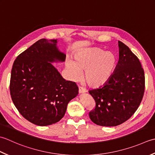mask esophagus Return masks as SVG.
<instances>
[{
  "mask_svg": "<svg viewBox=\"0 0 155 155\" xmlns=\"http://www.w3.org/2000/svg\"><path fill=\"white\" fill-rule=\"evenodd\" d=\"M86 92V90L84 89L82 87H79V94H84Z\"/></svg>",
  "mask_w": 155,
  "mask_h": 155,
  "instance_id": "obj_1",
  "label": "esophagus"
}]
</instances>
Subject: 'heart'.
I'll use <instances>...</instances> for the list:
<instances>
[{
	"mask_svg": "<svg viewBox=\"0 0 155 155\" xmlns=\"http://www.w3.org/2000/svg\"><path fill=\"white\" fill-rule=\"evenodd\" d=\"M74 61L67 59L65 67L72 80H77L84 72L83 80L88 86L97 88L103 86L111 78L117 65V57L110 51L99 47L81 50L75 53Z\"/></svg>",
	"mask_w": 155,
	"mask_h": 155,
	"instance_id": "1",
	"label": "heart"
}]
</instances>
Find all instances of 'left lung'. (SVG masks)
<instances>
[{
	"label": "left lung",
	"instance_id": "8db88e82",
	"mask_svg": "<svg viewBox=\"0 0 155 155\" xmlns=\"http://www.w3.org/2000/svg\"><path fill=\"white\" fill-rule=\"evenodd\" d=\"M118 47L119 60L111 78L103 86L89 91L96 102L90 118L102 126H116L127 120L144 95V73L139 59L120 41Z\"/></svg>",
	"mask_w": 155,
	"mask_h": 155
}]
</instances>
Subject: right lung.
Listing matches in <instances>:
<instances>
[{"mask_svg":"<svg viewBox=\"0 0 155 155\" xmlns=\"http://www.w3.org/2000/svg\"><path fill=\"white\" fill-rule=\"evenodd\" d=\"M58 39H41L18 55L11 70L10 92L21 114L37 126L51 125L65 115L78 94L75 82L63 78L53 63L65 61Z\"/></svg>","mask_w":155,"mask_h":155,"instance_id":"right-lung-1","label":"right lung"}]
</instances>
